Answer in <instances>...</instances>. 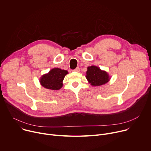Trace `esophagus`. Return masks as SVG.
<instances>
[{"label": "esophagus", "instance_id": "1", "mask_svg": "<svg viewBox=\"0 0 151 151\" xmlns=\"http://www.w3.org/2000/svg\"><path fill=\"white\" fill-rule=\"evenodd\" d=\"M79 70H80L79 68V67H77V68H76L75 70H73V71H74V72H79Z\"/></svg>", "mask_w": 151, "mask_h": 151}]
</instances>
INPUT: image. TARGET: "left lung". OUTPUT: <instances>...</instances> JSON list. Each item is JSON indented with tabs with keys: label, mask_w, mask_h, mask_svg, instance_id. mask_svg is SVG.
Returning a JSON list of instances; mask_svg holds the SVG:
<instances>
[{
	"label": "left lung",
	"mask_w": 151,
	"mask_h": 151,
	"mask_svg": "<svg viewBox=\"0 0 151 151\" xmlns=\"http://www.w3.org/2000/svg\"><path fill=\"white\" fill-rule=\"evenodd\" d=\"M86 79L92 86H99L107 83L110 79L109 74L99 67L92 65L87 67L86 75Z\"/></svg>",
	"instance_id": "obj_1"
}]
</instances>
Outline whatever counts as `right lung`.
Here are the masks:
<instances>
[{"instance_id":"obj_1","label":"right lung","mask_w":151,"mask_h":151,"mask_svg":"<svg viewBox=\"0 0 151 151\" xmlns=\"http://www.w3.org/2000/svg\"><path fill=\"white\" fill-rule=\"evenodd\" d=\"M68 71L59 68H53L39 79L41 85L45 88L58 90L63 86V80Z\"/></svg>"}]
</instances>
